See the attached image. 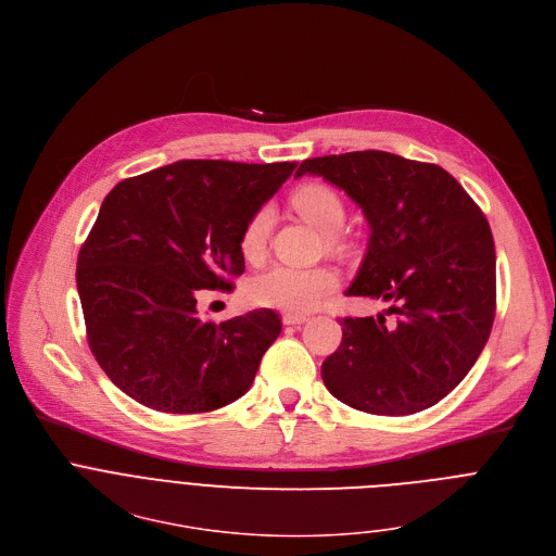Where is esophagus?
<instances>
[{
	"label": "esophagus",
	"instance_id": "1",
	"mask_svg": "<svg viewBox=\"0 0 556 556\" xmlns=\"http://www.w3.org/2000/svg\"><path fill=\"white\" fill-rule=\"evenodd\" d=\"M305 320H307V316H303V314H286L283 316V325H301Z\"/></svg>",
	"mask_w": 556,
	"mask_h": 556
}]
</instances>
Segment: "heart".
Segmentation results:
<instances>
[{"instance_id":"b5f03b06","label":"heart","mask_w":556,"mask_h":556,"mask_svg":"<svg viewBox=\"0 0 556 556\" xmlns=\"http://www.w3.org/2000/svg\"><path fill=\"white\" fill-rule=\"evenodd\" d=\"M294 210L325 236H336L344 223V205L325 185H305L292 197ZM273 229L270 205L260 207L240 233V251L247 260L264 257ZM338 288V273L329 266L275 264L249 281L247 294L255 305L290 314L314 309Z\"/></svg>"}]
</instances>
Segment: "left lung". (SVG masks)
<instances>
[{
  "mask_svg": "<svg viewBox=\"0 0 556 556\" xmlns=\"http://www.w3.org/2000/svg\"><path fill=\"white\" fill-rule=\"evenodd\" d=\"M362 207L368 249L346 290L397 314L342 318V342L323 362L327 391L371 415H413L450 395L482 353L495 318V247L463 185L434 163L357 150L305 159Z\"/></svg>",
  "mask_w": 556,
  "mask_h": 556,
  "instance_id": "left-lung-1",
  "label": "left lung"
}]
</instances>
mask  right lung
Masks as SVG:
<instances>
[{
    "mask_svg": "<svg viewBox=\"0 0 556 556\" xmlns=\"http://www.w3.org/2000/svg\"><path fill=\"white\" fill-rule=\"evenodd\" d=\"M296 163L176 161L117 182L80 247L87 340L109 380L172 415L240 400L281 333L273 309L203 320L201 290L244 273L240 233Z\"/></svg>",
    "mask_w": 556,
    "mask_h": 556,
    "instance_id": "obj_1",
    "label": "right lung"
}]
</instances>
